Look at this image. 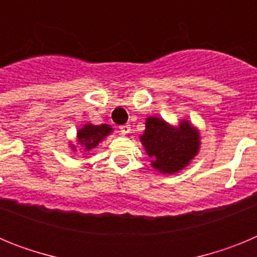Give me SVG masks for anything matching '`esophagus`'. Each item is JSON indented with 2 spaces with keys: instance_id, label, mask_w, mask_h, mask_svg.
Returning <instances> with one entry per match:
<instances>
[{
  "instance_id": "esophagus-1",
  "label": "esophagus",
  "mask_w": 257,
  "mask_h": 257,
  "mask_svg": "<svg viewBox=\"0 0 257 257\" xmlns=\"http://www.w3.org/2000/svg\"><path fill=\"white\" fill-rule=\"evenodd\" d=\"M119 130H121V133L123 134V135H126V134H128V133H130L131 127H130V124H128V123H126V124H122V126L119 127Z\"/></svg>"
}]
</instances>
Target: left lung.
<instances>
[{"instance_id": "left-lung-1", "label": "left lung", "mask_w": 257, "mask_h": 257, "mask_svg": "<svg viewBox=\"0 0 257 257\" xmlns=\"http://www.w3.org/2000/svg\"><path fill=\"white\" fill-rule=\"evenodd\" d=\"M140 140L153 158L152 166L162 174H175L188 166L201 144L198 131L188 121L180 122L176 128L157 117L147 118Z\"/></svg>"}]
</instances>
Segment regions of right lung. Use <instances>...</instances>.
Here are the masks:
<instances>
[{"mask_svg": "<svg viewBox=\"0 0 257 257\" xmlns=\"http://www.w3.org/2000/svg\"><path fill=\"white\" fill-rule=\"evenodd\" d=\"M112 127L109 124H99V126H95V124H85V127H82L81 130H78L77 133V138H78L79 145L82 147L85 152H90L97 147V144L101 142V140L108 136L109 134L112 133Z\"/></svg>", "mask_w": 257, "mask_h": 257, "instance_id": "add662e5", "label": "right lung"}]
</instances>
